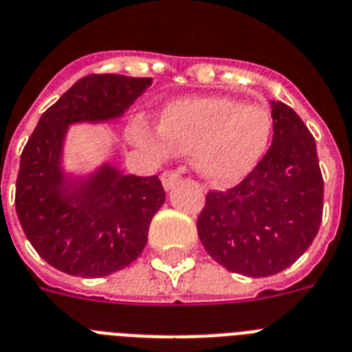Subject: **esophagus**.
Listing matches in <instances>:
<instances>
[{"instance_id":"obj_1","label":"esophagus","mask_w":352,"mask_h":352,"mask_svg":"<svg viewBox=\"0 0 352 352\" xmlns=\"http://www.w3.org/2000/svg\"><path fill=\"white\" fill-rule=\"evenodd\" d=\"M162 186H164V190H173L179 182H181V173L179 171H164L161 177Z\"/></svg>"}]
</instances>
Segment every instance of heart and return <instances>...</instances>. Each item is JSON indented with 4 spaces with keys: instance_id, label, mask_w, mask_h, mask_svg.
<instances>
[{
    "instance_id": "obj_1",
    "label": "heart",
    "mask_w": 352,
    "mask_h": 352,
    "mask_svg": "<svg viewBox=\"0 0 352 352\" xmlns=\"http://www.w3.org/2000/svg\"><path fill=\"white\" fill-rule=\"evenodd\" d=\"M159 133L137 122L131 139L155 157L191 153L206 179L233 182L248 175L265 155L273 119L264 104L231 97H182L170 101L159 117Z\"/></svg>"
}]
</instances>
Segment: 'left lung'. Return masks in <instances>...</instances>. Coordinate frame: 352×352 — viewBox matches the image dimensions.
<instances>
[{"label": "left lung", "instance_id": "obj_1", "mask_svg": "<svg viewBox=\"0 0 352 352\" xmlns=\"http://www.w3.org/2000/svg\"><path fill=\"white\" fill-rule=\"evenodd\" d=\"M273 142L241 184L210 191L197 231L222 267L245 276L276 275L304 255L322 222L324 179L315 137L280 101H271Z\"/></svg>", "mask_w": 352, "mask_h": 352}]
</instances>
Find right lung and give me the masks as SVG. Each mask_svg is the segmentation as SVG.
Listing matches in <instances>:
<instances>
[{
	"label": "right lung",
	"mask_w": 352,
	"mask_h": 352,
	"mask_svg": "<svg viewBox=\"0 0 352 352\" xmlns=\"http://www.w3.org/2000/svg\"><path fill=\"white\" fill-rule=\"evenodd\" d=\"M151 77L92 74L79 79L37 122L23 148L16 213L43 260L82 278L124 270L141 255L166 193L159 177L124 175L102 164L87 179L65 175L63 142L74 122L121 117Z\"/></svg>",
	"instance_id": "add662e5"
}]
</instances>
